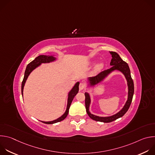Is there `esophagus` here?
Returning <instances> with one entry per match:
<instances>
[{
    "instance_id": "esophagus-1",
    "label": "esophagus",
    "mask_w": 155,
    "mask_h": 155,
    "mask_svg": "<svg viewBox=\"0 0 155 155\" xmlns=\"http://www.w3.org/2000/svg\"><path fill=\"white\" fill-rule=\"evenodd\" d=\"M84 88V84L83 83H80L79 84V89L80 90H83Z\"/></svg>"
}]
</instances>
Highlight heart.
<instances>
[{
	"label": "heart",
	"mask_w": 155,
	"mask_h": 155,
	"mask_svg": "<svg viewBox=\"0 0 155 155\" xmlns=\"http://www.w3.org/2000/svg\"><path fill=\"white\" fill-rule=\"evenodd\" d=\"M103 67H104V64L103 63H99L96 65V71H100L103 68Z\"/></svg>",
	"instance_id": "obj_1"
}]
</instances>
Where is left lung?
Listing matches in <instances>:
<instances>
[{
    "label": "left lung",
    "instance_id": "8db88e82",
    "mask_svg": "<svg viewBox=\"0 0 155 155\" xmlns=\"http://www.w3.org/2000/svg\"><path fill=\"white\" fill-rule=\"evenodd\" d=\"M110 54H112V59L110 62V65H112V68H110L107 70H105L101 73H99L98 75H97L95 77H90L88 78L90 81V83L91 86H94L101 82L102 80H104L105 77H106L110 72H112L114 71L118 70L120 72H121L125 76L127 82V86H128V97L127 100L123 107V108L120 110V111L117 113V114L112 115L111 117H100L96 115H94L91 114L89 111V107L91 103V99L90 94L87 93H84L85 96V107L86 109V112L92 120L100 121V122H104V123H110L113 121H115L117 120L119 118L122 117L128 110L132 100V97H133L134 95V82L132 80L131 76H130V72L128 64L124 62L119 56L118 53L114 51L110 52Z\"/></svg>",
    "mask_w": 155,
    "mask_h": 155
}]
</instances>
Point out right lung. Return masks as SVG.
Masks as SVG:
<instances>
[{
	"label": "right lung",
	"instance_id": "right-lung-1",
	"mask_svg": "<svg viewBox=\"0 0 155 155\" xmlns=\"http://www.w3.org/2000/svg\"><path fill=\"white\" fill-rule=\"evenodd\" d=\"M56 60V58H54L53 56H46V55H40L38 57L35 58V59L34 60H33L32 62H31L26 67V71H25V76H24V78L23 81H22V84H21V93H22V96L23 95V88L25 86V84L26 83V81L28 77V76L29 75V74H31V72L35 69L36 68H37L38 66H39L41 63H49L50 62L54 61ZM79 82H77L75 86L73 87L72 89L71 90V91L69 92V95H68V105H67V109L65 110V112L59 118H58L57 120H53L52 121H41L43 123L45 124H54L59 121H61L62 120H64L66 117H67L68 114H69V110L70 108V106L71 105V103L74 98V97L76 96V94L78 93V90H79Z\"/></svg>",
	"mask_w": 155,
	"mask_h": 155
}]
</instances>
